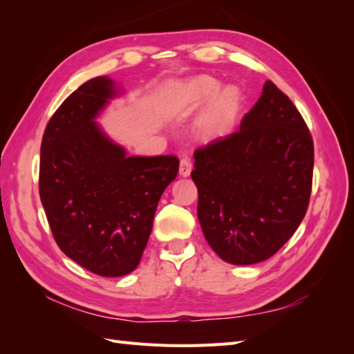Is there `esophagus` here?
<instances>
[{
  "mask_svg": "<svg viewBox=\"0 0 354 354\" xmlns=\"http://www.w3.org/2000/svg\"><path fill=\"white\" fill-rule=\"evenodd\" d=\"M191 171H192V162H191V159L187 156L182 157V159H180V169H178L180 176H182V177H189Z\"/></svg>",
  "mask_w": 354,
  "mask_h": 354,
  "instance_id": "obj_1",
  "label": "esophagus"
}]
</instances>
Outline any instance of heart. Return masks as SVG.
Wrapping results in <instances>:
<instances>
[{"mask_svg": "<svg viewBox=\"0 0 354 354\" xmlns=\"http://www.w3.org/2000/svg\"><path fill=\"white\" fill-rule=\"evenodd\" d=\"M204 105L195 124V136L210 140L225 135L241 109V93L234 86H224L212 75H197L178 82L169 91V107L176 115H189Z\"/></svg>", "mask_w": 354, "mask_h": 354, "instance_id": "1", "label": "heart"}]
</instances>
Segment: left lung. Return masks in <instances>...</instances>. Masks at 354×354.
Listing matches in <instances>:
<instances>
[{
  "instance_id": "left-lung-1",
  "label": "left lung",
  "mask_w": 354,
  "mask_h": 354,
  "mask_svg": "<svg viewBox=\"0 0 354 354\" xmlns=\"http://www.w3.org/2000/svg\"><path fill=\"white\" fill-rule=\"evenodd\" d=\"M197 215L212 250L253 265L285 245L312 189L313 142L300 112L272 82L239 129L194 153Z\"/></svg>"
}]
</instances>
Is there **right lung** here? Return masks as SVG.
<instances>
[{"label":"right lung","instance_id":"1","mask_svg":"<svg viewBox=\"0 0 354 354\" xmlns=\"http://www.w3.org/2000/svg\"><path fill=\"white\" fill-rule=\"evenodd\" d=\"M124 93L111 77L91 78L53 115L41 145L39 194L53 236L103 277L139 265L157 204L178 172L176 156H129L97 122Z\"/></svg>","mask_w":354,"mask_h":354}]
</instances>
